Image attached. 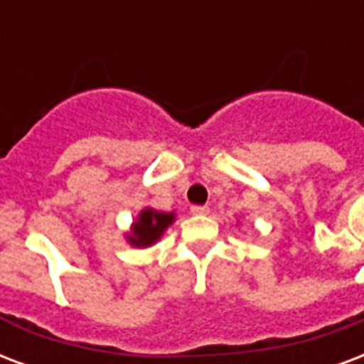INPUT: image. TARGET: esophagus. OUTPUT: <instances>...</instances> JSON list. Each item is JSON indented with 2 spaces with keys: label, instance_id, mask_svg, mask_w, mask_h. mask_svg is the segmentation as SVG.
<instances>
[{
  "label": "esophagus",
  "instance_id": "34e87169",
  "mask_svg": "<svg viewBox=\"0 0 364 364\" xmlns=\"http://www.w3.org/2000/svg\"><path fill=\"white\" fill-rule=\"evenodd\" d=\"M208 212H210L208 206H191V213H194V215H206Z\"/></svg>",
  "mask_w": 364,
  "mask_h": 364
}]
</instances>
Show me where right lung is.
Masks as SVG:
<instances>
[{
	"label": "right lung",
	"instance_id": "right-lung-1",
	"mask_svg": "<svg viewBox=\"0 0 364 364\" xmlns=\"http://www.w3.org/2000/svg\"><path fill=\"white\" fill-rule=\"evenodd\" d=\"M173 221V213L154 212V210H143L139 219L133 225V235L129 238V242L133 246H151L162 237V232L166 227Z\"/></svg>",
	"mask_w": 364,
	"mask_h": 364
}]
</instances>
